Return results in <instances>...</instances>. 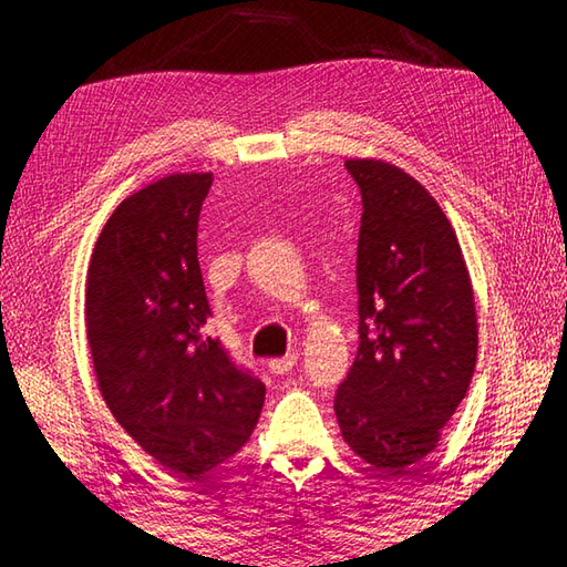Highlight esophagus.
<instances>
[{"mask_svg":"<svg viewBox=\"0 0 567 567\" xmlns=\"http://www.w3.org/2000/svg\"><path fill=\"white\" fill-rule=\"evenodd\" d=\"M295 365H297V353H290V355H285V358H275V360H270V363H268L272 375H287V372H290Z\"/></svg>","mask_w":567,"mask_h":567,"instance_id":"esophagus-1","label":"esophagus"}]
</instances>
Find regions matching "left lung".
Masks as SVG:
<instances>
[{"label": "left lung", "instance_id": "1", "mask_svg": "<svg viewBox=\"0 0 567 567\" xmlns=\"http://www.w3.org/2000/svg\"><path fill=\"white\" fill-rule=\"evenodd\" d=\"M346 167L363 195L360 348L333 409L360 461L396 477L436 449L473 380L475 292L449 216L419 179L378 158Z\"/></svg>", "mask_w": 567, "mask_h": 567}]
</instances>
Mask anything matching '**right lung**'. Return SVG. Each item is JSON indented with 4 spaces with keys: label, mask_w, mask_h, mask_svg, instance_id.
Returning <instances> with one entry per match:
<instances>
[{
    "label": "right lung",
    "mask_w": 567,
    "mask_h": 567,
    "mask_svg": "<svg viewBox=\"0 0 567 567\" xmlns=\"http://www.w3.org/2000/svg\"><path fill=\"white\" fill-rule=\"evenodd\" d=\"M212 173H173L126 197L92 248L84 329L102 400L143 451L183 480L236 455L265 384L204 336L197 260Z\"/></svg>",
    "instance_id": "right-lung-1"
}]
</instances>
